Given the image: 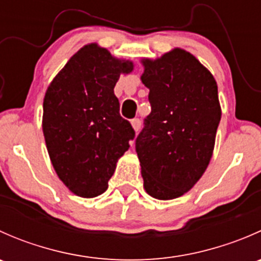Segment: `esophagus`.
I'll list each match as a JSON object with an SVG mask.
<instances>
[{
	"label": "esophagus",
	"instance_id": "1",
	"mask_svg": "<svg viewBox=\"0 0 261 261\" xmlns=\"http://www.w3.org/2000/svg\"><path fill=\"white\" fill-rule=\"evenodd\" d=\"M131 125H133L134 130L138 133V131L140 130V127H141V120H140V118H133V120H131Z\"/></svg>",
	"mask_w": 261,
	"mask_h": 261
}]
</instances>
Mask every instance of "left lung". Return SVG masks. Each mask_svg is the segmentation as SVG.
I'll return each mask as SVG.
<instances>
[{
    "mask_svg": "<svg viewBox=\"0 0 261 261\" xmlns=\"http://www.w3.org/2000/svg\"><path fill=\"white\" fill-rule=\"evenodd\" d=\"M141 81L151 112L135 140L144 187L173 199L188 192L211 160L221 120L215 78L188 51L174 49L145 60Z\"/></svg>",
    "mask_w": 261,
    "mask_h": 261,
    "instance_id": "obj_1",
    "label": "left lung"
}]
</instances>
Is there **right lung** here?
Returning <instances> with one entry per match:
<instances>
[{
	"label": "right lung",
	"instance_id": "right-lung-1",
	"mask_svg": "<svg viewBox=\"0 0 261 261\" xmlns=\"http://www.w3.org/2000/svg\"><path fill=\"white\" fill-rule=\"evenodd\" d=\"M131 70L133 63L91 44L70 58L46 91L43 131L50 160L77 196L103 193L118 158L135 138L114 93L121 73Z\"/></svg>",
	"mask_w": 261,
	"mask_h": 261
}]
</instances>
